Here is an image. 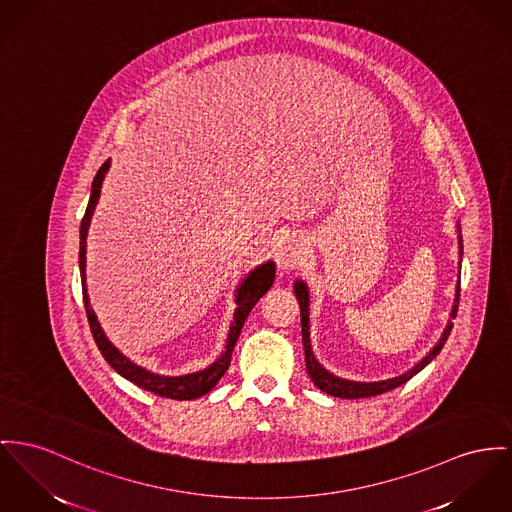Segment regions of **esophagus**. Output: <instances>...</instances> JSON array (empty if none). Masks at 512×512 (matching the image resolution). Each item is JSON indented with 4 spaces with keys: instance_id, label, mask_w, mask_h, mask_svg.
<instances>
[{
    "instance_id": "esophagus-1",
    "label": "esophagus",
    "mask_w": 512,
    "mask_h": 512,
    "mask_svg": "<svg viewBox=\"0 0 512 512\" xmlns=\"http://www.w3.org/2000/svg\"><path fill=\"white\" fill-rule=\"evenodd\" d=\"M305 240L289 235L277 244V252H275V262L277 268L281 272H291L295 268L301 266V262L305 260Z\"/></svg>"
}]
</instances>
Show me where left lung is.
Listing matches in <instances>:
<instances>
[{
  "label": "left lung",
  "instance_id": "left-lung-1",
  "mask_svg": "<svg viewBox=\"0 0 512 512\" xmlns=\"http://www.w3.org/2000/svg\"><path fill=\"white\" fill-rule=\"evenodd\" d=\"M458 227V244H460V258H462V237H460V223H456ZM295 297L299 301L301 307V328H303V345H305V361H307L308 376L312 378V382L326 394L336 396V398H345V400H353V398H371V396H378L384 394L392 388L402 386L404 382H408L411 376L417 375L419 371H423L443 349L444 343L450 336L452 330V320H448L446 328H444L441 340L437 341V345L409 371L404 375L394 376V378H386V380H378V382H357V380H347V378H340V376L328 373L314 357L312 347H310V326H308V289L303 281H295ZM458 303H460V281L456 287V299L452 305V312L450 318H456L458 312Z\"/></svg>",
  "mask_w": 512,
  "mask_h": 512
}]
</instances>
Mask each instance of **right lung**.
Segmentation results:
<instances>
[{
	"label": "right lung",
	"mask_w": 512,
	"mask_h": 512,
	"mask_svg": "<svg viewBox=\"0 0 512 512\" xmlns=\"http://www.w3.org/2000/svg\"><path fill=\"white\" fill-rule=\"evenodd\" d=\"M110 167V159L104 163L99 172L93 178V186H91V198L89 204L85 209V215L81 219V229H79V272H81V289H83V303H85V310H87V320L91 326V334L95 338V343L99 347V351L103 353L106 363L118 373V375L128 378L130 382L137 384L139 388L153 392L157 396L163 398H171V400H194L207 394L219 380L221 376L225 375V371L231 365V355L233 349L239 340L240 330L244 326V320L248 318L250 310L254 305L260 301V297H264L268 293V289L273 285L275 279V264L273 262H266L258 268H254L252 272L244 277V281L237 287L235 293V316L229 328V338H227V345L225 351L202 371L190 373V375L180 376H165L151 373L143 367L136 365L134 361H130L126 355H122L108 338L104 336L103 328L97 320L95 310L89 305V295H87V281H85V254H87V233H89V225H91V217L95 213V207L99 204L101 198V186H103L104 174Z\"/></svg>",
	"instance_id": "add662e5"
}]
</instances>
